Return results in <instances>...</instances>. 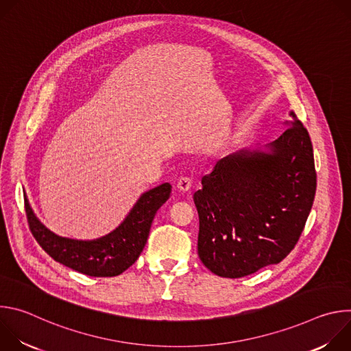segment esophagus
<instances>
[{
  "mask_svg": "<svg viewBox=\"0 0 351 351\" xmlns=\"http://www.w3.org/2000/svg\"><path fill=\"white\" fill-rule=\"evenodd\" d=\"M193 186V178L191 176H182L179 180H178V189L180 191H189Z\"/></svg>",
  "mask_w": 351,
  "mask_h": 351,
  "instance_id": "obj_1",
  "label": "esophagus"
}]
</instances>
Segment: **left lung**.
I'll return each instance as SVG.
<instances>
[{
	"label": "left lung",
	"mask_w": 351,
	"mask_h": 351,
	"mask_svg": "<svg viewBox=\"0 0 351 351\" xmlns=\"http://www.w3.org/2000/svg\"><path fill=\"white\" fill-rule=\"evenodd\" d=\"M290 117L272 153L219 160L194 193L198 257L218 276L243 278L280 263L303 233L317 172L310 134L294 112Z\"/></svg>",
	"instance_id": "8db88e82"
}]
</instances>
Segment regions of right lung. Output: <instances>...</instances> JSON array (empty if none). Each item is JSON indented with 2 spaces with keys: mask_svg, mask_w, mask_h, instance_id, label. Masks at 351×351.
<instances>
[{
  "mask_svg": "<svg viewBox=\"0 0 351 351\" xmlns=\"http://www.w3.org/2000/svg\"><path fill=\"white\" fill-rule=\"evenodd\" d=\"M171 191L172 186L164 183L144 193L115 232L94 241L65 239L49 232L33 214L26 195L25 208L32 234L49 257L80 274L111 278L121 275L136 263L147 243L154 217Z\"/></svg>",
  "mask_w": 351,
  "mask_h": 351,
  "instance_id": "add662e5",
  "label": "right lung"
}]
</instances>
